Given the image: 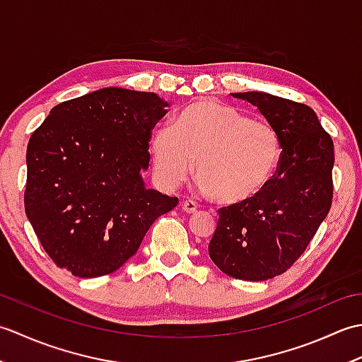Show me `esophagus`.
Wrapping results in <instances>:
<instances>
[{"label":"esophagus","mask_w":362,"mask_h":362,"mask_svg":"<svg viewBox=\"0 0 362 362\" xmlns=\"http://www.w3.org/2000/svg\"><path fill=\"white\" fill-rule=\"evenodd\" d=\"M182 210L185 213H196L197 211V204L193 202V201L182 202Z\"/></svg>","instance_id":"1"}]
</instances>
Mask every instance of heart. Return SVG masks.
<instances>
[{"label":"heart","mask_w":362,"mask_h":362,"mask_svg":"<svg viewBox=\"0 0 362 362\" xmlns=\"http://www.w3.org/2000/svg\"><path fill=\"white\" fill-rule=\"evenodd\" d=\"M151 153L165 187L185 183L197 161V180L206 193L222 205H241L272 182L283 141L267 121L252 119L233 105L201 99L187 105L174 126L157 127Z\"/></svg>","instance_id":"b5f03b06"}]
</instances>
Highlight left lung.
Listing matches in <instances>:
<instances>
[{
    "instance_id": "8db88e82",
    "label": "left lung",
    "mask_w": 362,
    "mask_h": 362,
    "mask_svg": "<svg viewBox=\"0 0 362 362\" xmlns=\"http://www.w3.org/2000/svg\"><path fill=\"white\" fill-rule=\"evenodd\" d=\"M232 95L257 105L279 130L283 156L263 193L218 210L209 253L233 279L263 281L302 257L332 209L334 146L308 105L261 91Z\"/></svg>"
}]
</instances>
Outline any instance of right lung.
<instances>
[{"label": "right lung", "instance_id": "add662e5", "mask_svg": "<svg viewBox=\"0 0 362 362\" xmlns=\"http://www.w3.org/2000/svg\"><path fill=\"white\" fill-rule=\"evenodd\" d=\"M166 105L156 93L103 88L52 107L30 135L25 210L54 264L81 279L112 274L179 204L140 175Z\"/></svg>", "mask_w": 362, "mask_h": 362}]
</instances>
